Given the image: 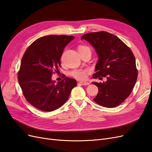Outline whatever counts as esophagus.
I'll return each instance as SVG.
<instances>
[{
  "mask_svg": "<svg viewBox=\"0 0 152 152\" xmlns=\"http://www.w3.org/2000/svg\"><path fill=\"white\" fill-rule=\"evenodd\" d=\"M79 84H80L81 85H83V86H87V85L89 84V82H84V81H80V82H79Z\"/></svg>",
  "mask_w": 152,
  "mask_h": 152,
  "instance_id": "34e87169",
  "label": "esophagus"
}]
</instances>
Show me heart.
<instances>
[{
  "label": "heart",
  "mask_w": 152,
  "mask_h": 152,
  "mask_svg": "<svg viewBox=\"0 0 152 152\" xmlns=\"http://www.w3.org/2000/svg\"><path fill=\"white\" fill-rule=\"evenodd\" d=\"M84 50H91L86 45H80L79 47V52L84 51ZM89 72V70H75L72 72V75L77 79L83 80L86 79L87 73Z\"/></svg>",
  "instance_id": "1"
}]
</instances>
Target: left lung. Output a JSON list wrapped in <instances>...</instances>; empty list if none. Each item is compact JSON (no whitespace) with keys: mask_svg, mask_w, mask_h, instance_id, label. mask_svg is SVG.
Returning a JSON list of instances; mask_svg holds the SVG:
<instances>
[{"mask_svg":"<svg viewBox=\"0 0 152 152\" xmlns=\"http://www.w3.org/2000/svg\"><path fill=\"white\" fill-rule=\"evenodd\" d=\"M82 39L92 45L98 56L93 77L107 79L103 83L92 82L98 87L94 101L104 107H117L131 94L137 80L134 54L120 39L107 31L86 34Z\"/></svg>","mask_w":152,"mask_h":152,"instance_id":"obj_1","label":"left lung"}]
</instances>
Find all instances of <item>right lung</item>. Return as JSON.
Segmentation results:
<instances>
[{
	"mask_svg": "<svg viewBox=\"0 0 152 152\" xmlns=\"http://www.w3.org/2000/svg\"><path fill=\"white\" fill-rule=\"evenodd\" d=\"M74 38L63 35L44 36L26 50L18 82L27 102L37 109L51 112L60 108L77 86V81L68 77L58 82L51 79L53 72L59 71L64 49Z\"/></svg>",
	"mask_w": 152,
	"mask_h": 152,
	"instance_id": "obj_1",
	"label": "right lung"
}]
</instances>
